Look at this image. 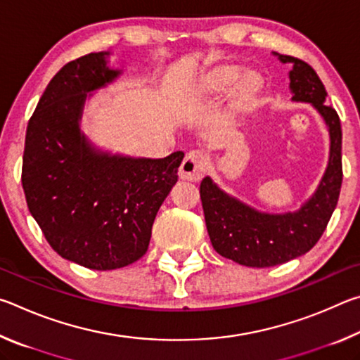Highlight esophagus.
<instances>
[{
	"label": "esophagus",
	"instance_id": "1",
	"mask_svg": "<svg viewBox=\"0 0 360 360\" xmlns=\"http://www.w3.org/2000/svg\"><path fill=\"white\" fill-rule=\"evenodd\" d=\"M206 157L198 150H192L184 157L181 167H179V179L182 181H191V182H198L203 178V174L206 172Z\"/></svg>",
	"mask_w": 360,
	"mask_h": 360
}]
</instances>
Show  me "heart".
I'll use <instances>...</instances> for the list:
<instances>
[{"label":"heart","mask_w":360,"mask_h":360,"mask_svg":"<svg viewBox=\"0 0 360 360\" xmlns=\"http://www.w3.org/2000/svg\"><path fill=\"white\" fill-rule=\"evenodd\" d=\"M227 93V111L231 119H243L257 111L266 92L265 79L257 71L233 63H216L203 70L193 82V98L212 101Z\"/></svg>","instance_id":"obj_1"}]
</instances>
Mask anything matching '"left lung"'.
Returning <instances> with one entry per match:
<instances>
[{"mask_svg":"<svg viewBox=\"0 0 360 360\" xmlns=\"http://www.w3.org/2000/svg\"><path fill=\"white\" fill-rule=\"evenodd\" d=\"M281 63H290L289 90L294 103H309L328 131V160L316 191L295 211L266 212L222 191L210 176L200 184L205 222L212 248L236 264L266 268L303 255L311 249L337 206L341 172V125L335 109L327 105L319 76L302 60L273 52Z\"/></svg>","mask_w":360,"mask_h":360,"instance_id":"8db88e82","label":"left lung"}]
</instances>
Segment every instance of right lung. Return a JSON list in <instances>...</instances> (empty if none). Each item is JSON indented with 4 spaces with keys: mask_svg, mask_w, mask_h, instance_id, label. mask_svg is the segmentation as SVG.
<instances>
[{
    "mask_svg": "<svg viewBox=\"0 0 360 360\" xmlns=\"http://www.w3.org/2000/svg\"><path fill=\"white\" fill-rule=\"evenodd\" d=\"M112 52L66 63L42 94L27 127L22 186L28 210L63 259L115 270L148 251L152 224L178 182L184 152L131 157L100 148L82 129L85 105L114 84Z\"/></svg>",
    "mask_w": 360,
    "mask_h": 360,
    "instance_id": "add662e5",
    "label": "right lung"
}]
</instances>
